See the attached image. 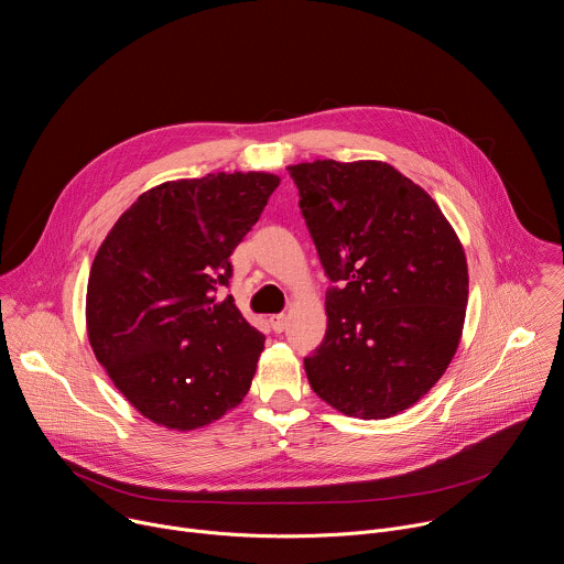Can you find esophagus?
Instances as JSON below:
<instances>
[{
	"label": "esophagus",
	"mask_w": 564,
	"mask_h": 564,
	"mask_svg": "<svg viewBox=\"0 0 564 564\" xmlns=\"http://www.w3.org/2000/svg\"><path fill=\"white\" fill-rule=\"evenodd\" d=\"M270 324H272V328H274L276 333H283L285 326H288V316H285V314H272V316H270Z\"/></svg>",
	"instance_id": "esophagus-1"
}]
</instances>
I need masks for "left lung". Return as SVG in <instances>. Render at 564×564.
I'll list each match as a JSON object with an SVG mask.
<instances>
[{
  "instance_id": "left-lung-1",
  "label": "left lung",
  "mask_w": 564,
  "mask_h": 564,
  "mask_svg": "<svg viewBox=\"0 0 564 564\" xmlns=\"http://www.w3.org/2000/svg\"><path fill=\"white\" fill-rule=\"evenodd\" d=\"M328 279V330L303 359L312 390L348 417L411 409L446 372L468 268L437 203L381 160L288 167Z\"/></svg>"
}]
</instances>
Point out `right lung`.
I'll return each instance as SVG.
<instances>
[{
	"label": "right lung",
	"instance_id": "right-lung-1",
	"mask_svg": "<svg viewBox=\"0 0 564 564\" xmlns=\"http://www.w3.org/2000/svg\"><path fill=\"white\" fill-rule=\"evenodd\" d=\"M279 183L268 172L170 181L138 196L102 240L87 285L89 344L153 424L196 431L248 394L265 337L218 290Z\"/></svg>",
	"mask_w": 564,
	"mask_h": 564
}]
</instances>
